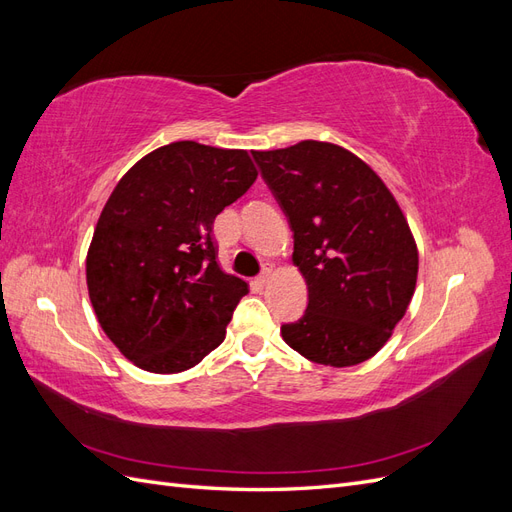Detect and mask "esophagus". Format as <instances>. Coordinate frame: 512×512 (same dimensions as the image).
Wrapping results in <instances>:
<instances>
[{
	"label": "esophagus",
	"instance_id": "obj_1",
	"mask_svg": "<svg viewBox=\"0 0 512 512\" xmlns=\"http://www.w3.org/2000/svg\"><path fill=\"white\" fill-rule=\"evenodd\" d=\"M271 275H273V271L267 267L265 271H262V273L256 277V284H258V286H267V284L271 282Z\"/></svg>",
	"mask_w": 512,
	"mask_h": 512
}]
</instances>
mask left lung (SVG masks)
Segmentation results:
<instances>
[{
    "label": "left lung",
    "instance_id": "obj_1",
    "mask_svg": "<svg viewBox=\"0 0 512 512\" xmlns=\"http://www.w3.org/2000/svg\"><path fill=\"white\" fill-rule=\"evenodd\" d=\"M292 230L307 309L282 324L305 359L350 367L371 359L404 318L418 252L382 179L354 153L320 141L252 153Z\"/></svg>",
    "mask_w": 512,
    "mask_h": 512
}]
</instances>
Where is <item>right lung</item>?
Here are the masks:
<instances>
[{
    "label": "right lung",
    "mask_w": 512,
    "mask_h": 512,
    "mask_svg": "<svg viewBox=\"0 0 512 512\" xmlns=\"http://www.w3.org/2000/svg\"><path fill=\"white\" fill-rule=\"evenodd\" d=\"M256 177L243 149L179 141L117 183L89 245L87 288L100 327L134 365L177 374L224 342L247 284L220 269L211 228Z\"/></svg>",
    "instance_id": "obj_1"
}]
</instances>
